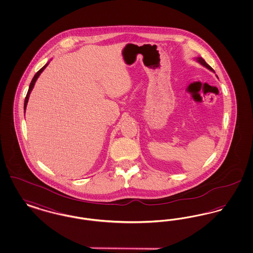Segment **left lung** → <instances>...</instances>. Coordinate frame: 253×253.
I'll use <instances>...</instances> for the list:
<instances>
[{
  "instance_id": "left-lung-1",
  "label": "left lung",
  "mask_w": 253,
  "mask_h": 253,
  "mask_svg": "<svg viewBox=\"0 0 253 253\" xmlns=\"http://www.w3.org/2000/svg\"><path fill=\"white\" fill-rule=\"evenodd\" d=\"M197 61H199L202 65H204L205 67H207V68H208V69H210L211 71H213V72H214V70H213V69H212V68H211V66H210V65H209V64H208V63H207V62L202 59V58H197Z\"/></svg>"
}]
</instances>
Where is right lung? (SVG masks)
I'll return each instance as SVG.
<instances>
[{"instance_id":"obj_1","label":"right lung","mask_w":253,"mask_h":253,"mask_svg":"<svg viewBox=\"0 0 253 253\" xmlns=\"http://www.w3.org/2000/svg\"><path fill=\"white\" fill-rule=\"evenodd\" d=\"M47 65H48V63H46L42 68H41V69L36 73V75L34 76V78L32 79V81H31V83H30V85H29L28 92H27L26 96H25V99H24V111H25V109H26V105H27V102H28V97H29V95H30V92L32 91V89H33V87H34V84H35V83H36L37 79L39 78V76L41 75V73L42 72V71L45 69V67H46Z\"/></svg>"}]
</instances>
